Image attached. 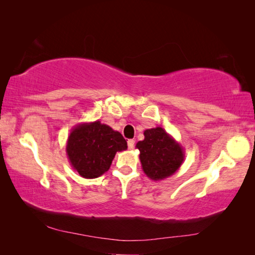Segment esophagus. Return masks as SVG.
Segmentation results:
<instances>
[{"instance_id": "34e87169", "label": "esophagus", "mask_w": 255, "mask_h": 255, "mask_svg": "<svg viewBox=\"0 0 255 255\" xmlns=\"http://www.w3.org/2000/svg\"><path fill=\"white\" fill-rule=\"evenodd\" d=\"M133 147H135V140H133V139H129V140H128V148H129V149H132Z\"/></svg>"}]
</instances>
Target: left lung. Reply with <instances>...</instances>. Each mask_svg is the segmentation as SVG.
Instances as JSON below:
<instances>
[{"label": "left lung", "mask_w": 255, "mask_h": 255, "mask_svg": "<svg viewBox=\"0 0 255 255\" xmlns=\"http://www.w3.org/2000/svg\"><path fill=\"white\" fill-rule=\"evenodd\" d=\"M144 136L136 144L144 173L153 181L173 175L184 161L182 146L162 127L146 129Z\"/></svg>", "instance_id": "obj_1"}]
</instances>
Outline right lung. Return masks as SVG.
I'll list each match as a JSON object with an SVG mask.
<instances>
[{
  "instance_id": "right-lung-1",
  "label": "right lung",
  "mask_w": 255,
  "mask_h": 255,
  "mask_svg": "<svg viewBox=\"0 0 255 255\" xmlns=\"http://www.w3.org/2000/svg\"><path fill=\"white\" fill-rule=\"evenodd\" d=\"M125 149L127 141L122 133L100 120L76 125L66 143L68 161L84 179H96L106 173L116 153Z\"/></svg>"
}]
</instances>
